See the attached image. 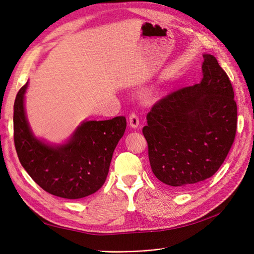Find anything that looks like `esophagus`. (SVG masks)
Returning <instances> with one entry per match:
<instances>
[{"mask_svg":"<svg viewBox=\"0 0 254 254\" xmlns=\"http://www.w3.org/2000/svg\"><path fill=\"white\" fill-rule=\"evenodd\" d=\"M128 124L129 126L133 127V128H137L139 127V117L137 116V114L135 113H131L129 115V118H128Z\"/></svg>","mask_w":254,"mask_h":254,"instance_id":"34e87169","label":"esophagus"}]
</instances>
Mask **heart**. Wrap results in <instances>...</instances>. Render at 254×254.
Wrapping results in <instances>:
<instances>
[{"instance_id":"obj_1","label":"heart","mask_w":254,"mask_h":254,"mask_svg":"<svg viewBox=\"0 0 254 254\" xmlns=\"http://www.w3.org/2000/svg\"><path fill=\"white\" fill-rule=\"evenodd\" d=\"M156 94H158L157 89H150V90H149V91H147V93H146L147 97H152V96H154Z\"/></svg>"}]
</instances>
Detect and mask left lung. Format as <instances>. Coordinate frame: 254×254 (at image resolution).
<instances>
[{"label":"left lung","mask_w":254,"mask_h":254,"mask_svg":"<svg viewBox=\"0 0 254 254\" xmlns=\"http://www.w3.org/2000/svg\"><path fill=\"white\" fill-rule=\"evenodd\" d=\"M202 80L163 97L147 114L142 131L156 178L184 191L213 176L237 131L231 83L217 59L203 54Z\"/></svg>","instance_id":"left-lung-1"}]
</instances>
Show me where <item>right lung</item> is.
I'll return each mask as SVG.
<instances>
[{"instance_id":"obj_1","label":"right lung","mask_w":254,"mask_h":254,"mask_svg":"<svg viewBox=\"0 0 254 254\" xmlns=\"http://www.w3.org/2000/svg\"><path fill=\"white\" fill-rule=\"evenodd\" d=\"M28 82L20 88L13 113L14 145L21 166L48 193L80 199L102 188L112 156L127 127L125 116L109 120H84L62 144L38 139L25 110Z\"/></svg>"}]
</instances>
